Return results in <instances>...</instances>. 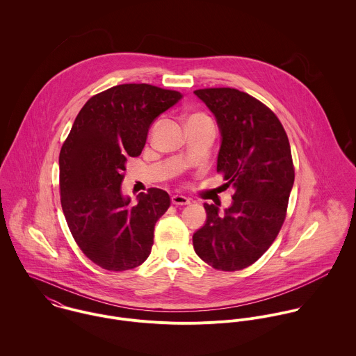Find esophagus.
Wrapping results in <instances>:
<instances>
[{"label":"esophagus","mask_w":356,"mask_h":356,"mask_svg":"<svg viewBox=\"0 0 356 356\" xmlns=\"http://www.w3.org/2000/svg\"><path fill=\"white\" fill-rule=\"evenodd\" d=\"M171 203L174 205H186V204L191 203V200L182 195H174L171 197Z\"/></svg>","instance_id":"esophagus-1"}]
</instances>
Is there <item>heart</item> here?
Masks as SVG:
<instances>
[{"mask_svg": "<svg viewBox=\"0 0 356 356\" xmlns=\"http://www.w3.org/2000/svg\"><path fill=\"white\" fill-rule=\"evenodd\" d=\"M193 119H207V116H204L203 113H191L188 120H193Z\"/></svg>", "mask_w": 356, "mask_h": 356, "instance_id": "heart-1", "label": "heart"}]
</instances>
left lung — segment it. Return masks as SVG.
Instances as JSON below:
<instances>
[{
	"label": "left lung",
	"instance_id": "left-lung-1",
	"mask_svg": "<svg viewBox=\"0 0 356 356\" xmlns=\"http://www.w3.org/2000/svg\"><path fill=\"white\" fill-rule=\"evenodd\" d=\"M195 95L216 119V170L234 195L223 212L220 204L204 203L207 220L193 234V248L213 268L243 270L270 248L285 220L295 181L289 140L278 118L244 92L216 88Z\"/></svg>",
	"mask_w": 356,
	"mask_h": 356
}]
</instances>
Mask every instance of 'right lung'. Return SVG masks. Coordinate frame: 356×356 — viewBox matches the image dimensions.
I'll return each mask as SVG.
<instances>
[{
  "label": "right lung",
  "mask_w": 356,
  "mask_h": 356,
  "mask_svg": "<svg viewBox=\"0 0 356 356\" xmlns=\"http://www.w3.org/2000/svg\"><path fill=\"white\" fill-rule=\"evenodd\" d=\"M184 96L147 83L113 86L79 111L61 147L60 196L70 232L93 263L109 271L143 264L151 254L167 192L152 188L137 204L122 193L129 157L140 156L153 122Z\"/></svg>",
  "instance_id": "1"
}]
</instances>
